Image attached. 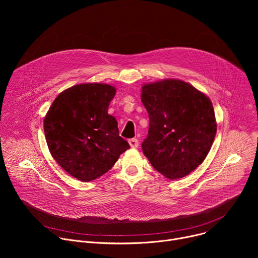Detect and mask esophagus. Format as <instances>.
Listing matches in <instances>:
<instances>
[{"label":"esophagus","instance_id":"34e87169","mask_svg":"<svg viewBox=\"0 0 258 258\" xmlns=\"http://www.w3.org/2000/svg\"><path fill=\"white\" fill-rule=\"evenodd\" d=\"M128 144L132 148H138L139 141H138V139H131V140H128Z\"/></svg>","mask_w":258,"mask_h":258}]
</instances>
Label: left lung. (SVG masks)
<instances>
[{
  "instance_id": "left-lung-1",
  "label": "left lung",
  "mask_w": 258,
  "mask_h": 258,
  "mask_svg": "<svg viewBox=\"0 0 258 258\" xmlns=\"http://www.w3.org/2000/svg\"><path fill=\"white\" fill-rule=\"evenodd\" d=\"M141 100L150 120L144 155L167 178L188 175L204 161L216 134L211 101L179 80L144 85Z\"/></svg>"
}]
</instances>
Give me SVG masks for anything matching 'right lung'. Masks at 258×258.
<instances>
[{"label":"right lung","mask_w":258,"mask_h":258,"mask_svg":"<svg viewBox=\"0 0 258 258\" xmlns=\"http://www.w3.org/2000/svg\"><path fill=\"white\" fill-rule=\"evenodd\" d=\"M116 90L106 84H82L58 95L44 119L49 150L56 162L82 181L98 178L130 149L117 121L108 114Z\"/></svg>","instance_id":"right-lung-1"}]
</instances>
